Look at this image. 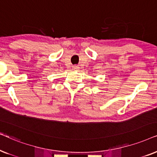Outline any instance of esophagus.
<instances>
[{
    "instance_id": "1",
    "label": "esophagus",
    "mask_w": 157,
    "mask_h": 157,
    "mask_svg": "<svg viewBox=\"0 0 157 157\" xmlns=\"http://www.w3.org/2000/svg\"><path fill=\"white\" fill-rule=\"evenodd\" d=\"M73 69H74L75 70H77V69H78V67H77V66H73Z\"/></svg>"
}]
</instances>
